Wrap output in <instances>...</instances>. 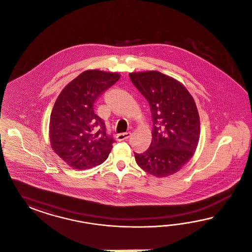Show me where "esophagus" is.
I'll return each mask as SVG.
<instances>
[{"label":"esophagus","instance_id":"1","mask_svg":"<svg viewBox=\"0 0 252 252\" xmlns=\"http://www.w3.org/2000/svg\"><path fill=\"white\" fill-rule=\"evenodd\" d=\"M131 136V133L130 132H126V133H120V134H117L116 135V139L118 141H123V140H126L127 139L128 137Z\"/></svg>","mask_w":252,"mask_h":252}]
</instances>
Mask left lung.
I'll use <instances>...</instances> for the list:
<instances>
[{
  "instance_id": "1",
  "label": "left lung",
  "mask_w": 252,
  "mask_h": 252,
  "mask_svg": "<svg viewBox=\"0 0 252 252\" xmlns=\"http://www.w3.org/2000/svg\"><path fill=\"white\" fill-rule=\"evenodd\" d=\"M132 83L148 100L153 140L137 165L150 175L165 177L178 172L195 153L200 133L194 99L183 85L158 71L131 73Z\"/></svg>"
}]
</instances>
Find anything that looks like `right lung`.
<instances>
[{"label": "right lung", "instance_id": "obj_1", "mask_svg": "<svg viewBox=\"0 0 252 252\" xmlns=\"http://www.w3.org/2000/svg\"><path fill=\"white\" fill-rule=\"evenodd\" d=\"M120 78L116 73L89 70L72 80L56 99L50 119L54 153L77 170L101 164L115 142L94 103Z\"/></svg>", "mask_w": 252, "mask_h": 252}]
</instances>
